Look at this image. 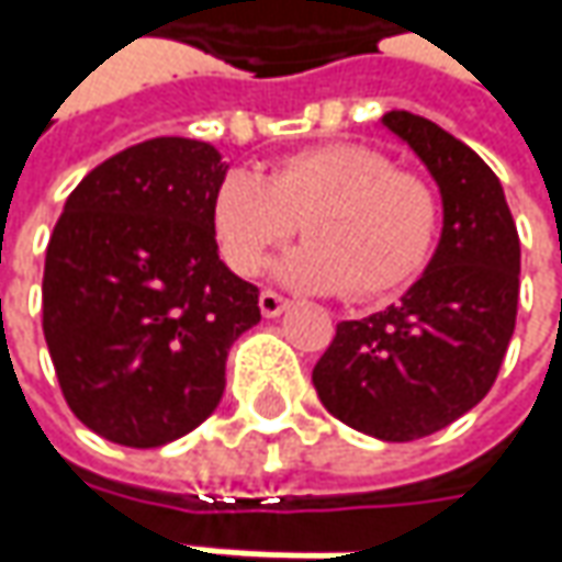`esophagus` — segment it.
Segmentation results:
<instances>
[{"mask_svg": "<svg viewBox=\"0 0 562 562\" xmlns=\"http://www.w3.org/2000/svg\"><path fill=\"white\" fill-rule=\"evenodd\" d=\"M258 304H261L263 317H280L282 311L289 307V299H282L280 292H273V289H263Z\"/></svg>", "mask_w": 562, "mask_h": 562, "instance_id": "1", "label": "esophagus"}]
</instances>
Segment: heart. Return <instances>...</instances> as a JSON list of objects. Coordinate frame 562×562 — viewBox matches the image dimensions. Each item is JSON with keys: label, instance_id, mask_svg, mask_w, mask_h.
I'll list each match as a JSON object with an SVG mask.
<instances>
[{"label": "heart", "instance_id": "b5f03b06", "mask_svg": "<svg viewBox=\"0 0 562 562\" xmlns=\"http://www.w3.org/2000/svg\"><path fill=\"white\" fill-rule=\"evenodd\" d=\"M299 223L307 245L282 261V280L367 301L426 267L441 202L429 180L360 143L301 148L263 177L229 170L211 202L221 258L239 277H255Z\"/></svg>", "mask_w": 562, "mask_h": 562}]
</instances>
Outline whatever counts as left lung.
<instances>
[{
    "label": "left lung",
    "mask_w": 562,
    "mask_h": 562,
    "mask_svg": "<svg viewBox=\"0 0 562 562\" xmlns=\"http://www.w3.org/2000/svg\"><path fill=\"white\" fill-rule=\"evenodd\" d=\"M382 124L436 177L441 243L397 304L341 319L314 367V389L363 436L414 441L492 392L516 326L519 236L504 189L473 148L411 111H389Z\"/></svg>",
    "instance_id": "left-lung-1"
}]
</instances>
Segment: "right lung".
<instances>
[{
	"mask_svg": "<svg viewBox=\"0 0 562 562\" xmlns=\"http://www.w3.org/2000/svg\"><path fill=\"white\" fill-rule=\"evenodd\" d=\"M221 151L158 136L89 170L52 229L43 336L74 416L124 448H161L221 404L258 285L217 255Z\"/></svg>",
	"mask_w": 562,
	"mask_h": 562,
	"instance_id": "obj_1",
	"label": "right lung"
}]
</instances>
